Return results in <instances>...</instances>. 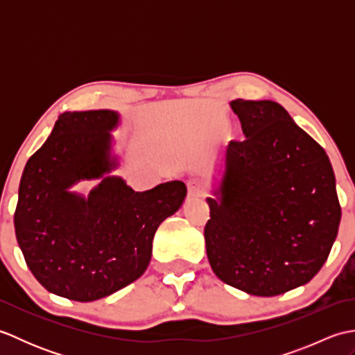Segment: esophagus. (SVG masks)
Segmentation results:
<instances>
[{"mask_svg":"<svg viewBox=\"0 0 355 355\" xmlns=\"http://www.w3.org/2000/svg\"><path fill=\"white\" fill-rule=\"evenodd\" d=\"M201 197H205V187H202V183L198 182V180H189V182H187V198L195 200Z\"/></svg>","mask_w":355,"mask_h":355,"instance_id":"obj_1","label":"esophagus"}]
</instances>
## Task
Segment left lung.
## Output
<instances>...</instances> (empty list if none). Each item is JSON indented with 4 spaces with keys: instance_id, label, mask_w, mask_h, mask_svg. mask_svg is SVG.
Segmentation results:
<instances>
[{
    "instance_id": "obj_1",
    "label": "left lung",
    "mask_w": 355,
    "mask_h": 355,
    "mask_svg": "<svg viewBox=\"0 0 355 355\" xmlns=\"http://www.w3.org/2000/svg\"><path fill=\"white\" fill-rule=\"evenodd\" d=\"M230 107L245 139L229 143L218 198H207V258L227 285L277 296L310 282L328 259L342 218L336 177L325 149L279 103Z\"/></svg>"
}]
</instances>
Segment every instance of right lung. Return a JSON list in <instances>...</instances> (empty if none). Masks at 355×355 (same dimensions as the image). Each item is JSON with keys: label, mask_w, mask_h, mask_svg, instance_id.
Here are the masks:
<instances>
[{"label": "right lung", "mask_w": 355, "mask_h": 355, "mask_svg": "<svg viewBox=\"0 0 355 355\" xmlns=\"http://www.w3.org/2000/svg\"><path fill=\"white\" fill-rule=\"evenodd\" d=\"M119 114L110 110L64 112L22 172L15 233L27 267L49 291L92 302L139 279L153 239L187 193L183 182L135 192L107 173ZM103 182L88 199L68 189L80 179Z\"/></svg>", "instance_id": "add662e5"}]
</instances>
